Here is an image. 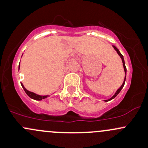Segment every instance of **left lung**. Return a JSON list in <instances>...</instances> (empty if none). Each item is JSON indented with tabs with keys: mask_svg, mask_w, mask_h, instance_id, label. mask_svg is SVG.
<instances>
[{
	"mask_svg": "<svg viewBox=\"0 0 148 148\" xmlns=\"http://www.w3.org/2000/svg\"><path fill=\"white\" fill-rule=\"evenodd\" d=\"M113 47H114V49H115L116 51V52H117V53H118V54L119 55V56L121 57V59H122V62H123V68H124V71H125V75H126V67H125V61H124V58H123V55L121 54V53H120V51H119V50L118 49L116 48V47H115V46H113ZM125 77H126V76H125V78H124V81H123V84H122L121 85V86L120 87H119V89H118V90H117V91L116 92V93L114 94V96L112 97V98H110V99H107V100H104V101H110V100H112V99H114V98H115L117 96V95H118V94L120 92H121V90H122V88H123V86H124V84H125Z\"/></svg>",
	"mask_w": 148,
	"mask_h": 148,
	"instance_id": "8db88e82",
	"label": "left lung"
}]
</instances>
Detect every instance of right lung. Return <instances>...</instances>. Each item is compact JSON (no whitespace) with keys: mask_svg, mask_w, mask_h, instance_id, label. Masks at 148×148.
I'll use <instances>...</instances> for the list:
<instances>
[{"mask_svg":"<svg viewBox=\"0 0 148 148\" xmlns=\"http://www.w3.org/2000/svg\"><path fill=\"white\" fill-rule=\"evenodd\" d=\"M19 69H20V65H19ZM21 85H22V87H23V88L24 89V90H25V92H26L27 95L30 98H32V99H35V100H39V101H40V100H42V99H45V98L48 97V95H44V96H42V95H36V94H35V93L32 92H30V91H28V90H27L25 87H24L23 83H21Z\"/></svg>","mask_w":148,"mask_h":148,"instance_id":"1","label":"right lung"}]
</instances>
